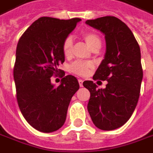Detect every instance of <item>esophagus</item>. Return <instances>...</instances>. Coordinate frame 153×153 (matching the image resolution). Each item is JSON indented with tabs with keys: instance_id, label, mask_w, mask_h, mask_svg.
Instances as JSON below:
<instances>
[{
	"instance_id": "obj_1",
	"label": "esophagus",
	"mask_w": 153,
	"mask_h": 153,
	"mask_svg": "<svg viewBox=\"0 0 153 153\" xmlns=\"http://www.w3.org/2000/svg\"><path fill=\"white\" fill-rule=\"evenodd\" d=\"M78 81H79V84L80 87H83V82H84V81L82 79H79Z\"/></svg>"
}]
</instances>
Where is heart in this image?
Listing matches in <instances>:
<instances>
[{
	"mask_svg": "<svg viewBox=\"0 0 153 153\" xmlns=\"http://www.w3.org/2000/svg\"><path fill=\"white\" fill-rule=\"evenodd\" d=\"M82 37L84 38L85 42L92 51L99 50L102 45V40L100 36L93 31H85L82 34ZM73 51V39L70 36L66 37L62 44V51L65 57H69L72 54ZM92 68V64L89 62L84 61H74L70 65L69 69L72 73L75 74L79 76L87 75L89 69Z\"/></svg>",
	"mask_w": 153,
	"mask_h": 153,
	"instance_id": "obj_1",
	"label": "heart"
}]
</instances>
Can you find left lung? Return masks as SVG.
<instances>
[{"label": "left lung", "mask_w": 153, "mask_h": 153, "mask_svg": "<svg viewBox=\"0 0 153 153\" xmlns=\"http://www.w3.org/2000/svg\"><path fill=\"white\" fill-rule=\"evenodd\" d=\"M86 24L105 35L106 53L93 77L108 81L98 88L93 81L83 85L90 92L88 111L94 124L109 131L125 124L137 106L143 80L139 45L131 30L114 16L88 20Z\"/></svg>", "instance_id": "8db88e82"}]
</instances>
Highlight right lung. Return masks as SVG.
Returning a JSON list of instances; mask_svg holds the SVG:
<instances>
[{"label": "right lung", "mask_w": 153, "mask_h": 153, "mask_svg": "<svg viewBox=\"0 0 153 153\" xmlns=\"http://www.w3.org/2000/svg\"><path fill=\"white\" fill-rule=\"evenodd\" d=\"M79 21L40 17L17 44L13 69L17 102L25 120L39 132H52L61 128L70 100L79 88L75 77L65 76L59 69L65 62L63 41ZM59 73L62 84L55 87L50 78Z\"/></svg>", "instance_id": "1"}]
</instances>
